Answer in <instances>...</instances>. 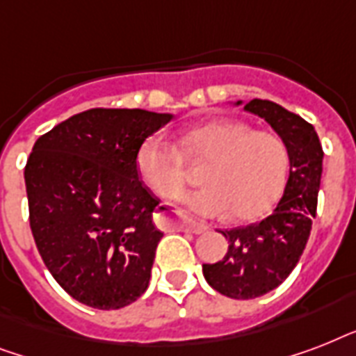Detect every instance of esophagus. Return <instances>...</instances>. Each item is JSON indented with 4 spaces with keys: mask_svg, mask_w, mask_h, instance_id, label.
Segmentation results:
<instances>
[{
    "mask_svg": "<svg viewBox=\"0 0 356 356\" xmlns=\"http://www.w3.org/2000/svg\"><path fill=\"white\" fill-rule=\"evenodd\" d=\"M159 223L161 227L164 229H181V231H188V233L201 234L205 233L209 225L200 222H194V220H186V218H175V216H168V214H161L159 216Z\"/></svg>",
    "mask_w": 356,
    "mask_h": 356,
    "instance_id": "esophagus-1",
    "label": "esophagus"
}]
</instances>
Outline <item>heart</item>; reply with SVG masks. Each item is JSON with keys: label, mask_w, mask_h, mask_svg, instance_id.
I'll return each mask as SVG.
<instances>
[{"label": "heart", "mask_w": 356, "mask_h": 356, "mask_svg": "<svg viewBox=\"0 0 356 356\" xmlns=\"http://www.w3.org/2000/svg\"><path fill=\"white\" fill-rule=\"evenodd\" d=\"M205 162L201 186L181 197L200 216L245 222L268 212L281 197L290 170L286 142L271 131H254L236 120H214L183 133L173 147L147 136L136 151V170L159 197H175L184 186V159Z\"/></svg>", "instance_id": "obj_1"}]
</instances>
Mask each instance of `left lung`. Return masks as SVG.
I'll return each instance as SVG.
<instances>
[{"instance_id": "left-lung-1", "label": "left lung", "mask_w": 356, "mask_h": 356, "mask_svg": "<svg viewBox=\"0 0 356 356\" xmlns=\"http://www.w3.org/2000/svg\"><path fill=\"white\" fill-rule=\"evenodd\" d=\"M243 111L266 120L286 142L290 175L270 216L220 231L229 240L227 253L216 264H203V275L227 298L254 299L279 286L303 254L318 207L323 149L314 127L277 103L251 99Z\"/></svg>"}]
</instances>
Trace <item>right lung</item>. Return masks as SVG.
<instances>
[{
    "label": "right lung",
    "instance_id": "right-lung-1",
    "mask_svg": "<svg viewBox=\"0 0 356 356\" xmlns=\"http://www.w3.org/2000/svg\"><path fill=\"white\" fill-rule=\"evenodd\" d=\"M173 116L90 108L36 140L25 164L29 223L53 279L92 309L145 292L162 233L159 200L138 179L136 151Z\"/></svg>",
    "mask_w": 356,
    "mask_h": 356
}]
</instances>
